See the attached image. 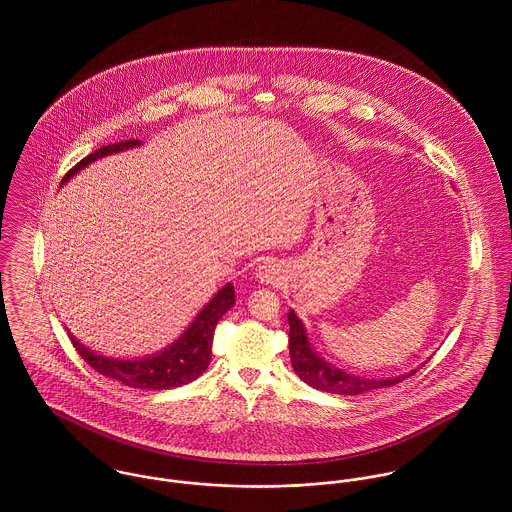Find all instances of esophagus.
<instances>
[{
	"label": "esophagus",
	"instance_id": "34e87169",
	"mask_svg": "<svg viewBox=\"0 0 512 512\" xmlns=\"http://www.w3.org/2000/svg\"><path fill=\"white\" fill-rule=\"evenodd\" d=\"M254 276L260 284H278L284 278V268L276 260H266L256 268Z\"/></svg>",
	"mask_w": 512,
	"mask_h": 512
}]
</instances>
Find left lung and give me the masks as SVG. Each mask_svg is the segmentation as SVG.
Listing matches in <instances>:
<instances>
[{"instance_id":"left-lung-1","label":"left lung","mask_w":512,"mask_h":512,"mask_svg":"<svg viewBox=\"0 0 512 512\" xmlns=\"http://www.w3.org/2000/svg\"><path fill=\"white\" fill-rule=\"evenodd\" d=\"M288 323H290V359H292L293 370L311 388L331 392V394L357 396L363 392H370L374 388H386V386L398 384L406 376H412L416 372L414 368L412 372L390 376V378H365L359 374H349L327 363L321 355L315 353V349L309 343L303 321L295 315L293 309L288 313Z\"/></svg>"}]
</instances>
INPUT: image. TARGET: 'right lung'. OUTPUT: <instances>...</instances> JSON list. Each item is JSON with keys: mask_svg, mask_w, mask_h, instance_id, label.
<instances>
[{"mask_svg": "<svg viewBox=\"0 0 512 512\" xmlns=\"http://www.w3.org/2000/svg\"><path fill=\"white\" fill-rule=\"evenodd\" d=\"M140 146H142L140 140H128V142L100 147L94 153L86 155L80 163H76L61 183H67L80 169H84L86 165H90L92 161L104 155H112V153H120V151ZM232 305H234V288L232 284H224L219 292L211 297V301L197 313V317L189 323V327L181 333V337H177L165 349L140 359H112L84 347L78 339H74V335L69 337L78 355L96 372L112 380H118L130 388L167 390V388H177L181 384H189L207 370V366L211 363L213 335H215L217 323Z\"/></svg>", "mask_w": 512, "mask_h": 512, "instance_id": "add662e5", "label": "right lung"}]
</instances>
